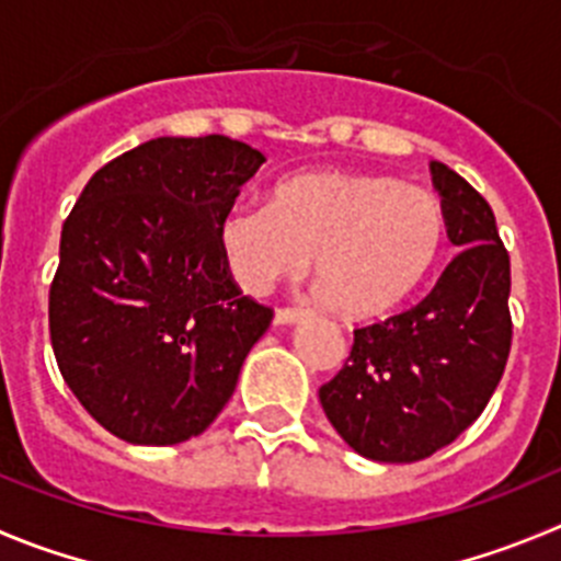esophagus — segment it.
<instances>
[{
	"mask_svg": "<svg viewBox=\"0 0 561 561\" xmlns=\"http://www.w3.org/2000/svg\"><path fill=\"white\" fill-rule=\"evenodd\" d=\"M305 316L307 310H301V307H279V310H276V323H296Z\"/></svg>",
	"mask_w": 561,
	"mask_h": 561,
	"instance_id": "obj_1",
	"label": "esophagus"
}]
</instances>
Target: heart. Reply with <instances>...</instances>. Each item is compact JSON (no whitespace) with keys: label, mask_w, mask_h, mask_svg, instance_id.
Wrapping results in <instances>:
<instances>
[{"label":"heart","mask_w":561,"mask_h":561,"mask_svg":"<svg viewBox=\"0 0 561 561\" xmlns=\"http://www.w3.org/2000/svg\"><path fill=\"white\" fill-rule=\"evenodd\" d=\"M224 263L243 290L265 293L310 265L334 312L374 318L432 276L446 245V209L432 191L387 174L305 171L268 204H234L218 224Z\"/></svg>","instance_id":"obj_1"}]
</instances>
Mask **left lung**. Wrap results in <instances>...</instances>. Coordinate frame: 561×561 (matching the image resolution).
Here are the masks:
<instances>
[{
    "mask_svg": "<svg viewBox=\"0 0 561 561\" xmlns=\"http://www.w3.org/2000/svg\"><path fill=\"white\" fill-rule=\"evenodd\" d=\"M432 182L459 254L421 305L354 329L318 399L340 437L376 462H417L454 443L493 399L512 348L510 251L473 185L443 162Z\"/></svg>",
    "mask_w": 561,
    "mask_h": 561,
    "instance_id": "left-lung-1",
    "label": "left lung"
}]
</instances>
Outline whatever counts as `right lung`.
Wrapping results in <instances>:
<instances>
[{
	"label": "right lung",
	"instance_id": "obj_1",
	"mask_svg": "<svg viewBox=\"0 0 561 561\" xmlns=\"http://www.w3.org/2000/svg\"><path fill=\"white\" fill-rule=\"evenodd\" d=\"M265 157L227 135L157 138L88 180L49 287L57 368L88 415L135 446L202 434L274 310L243 296L218 224Z\"/></svg>",
	"mask_w": 561,
	"mask_h": 561
}]
</instances>
